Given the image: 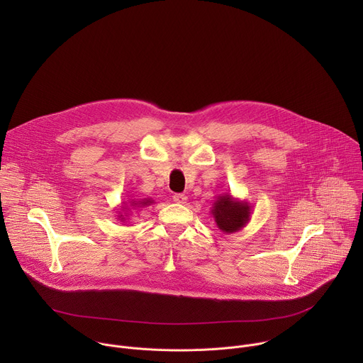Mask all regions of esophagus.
Listing matches in <instances>:
<instances>
[{
    "mask_svg": "<svg viewBox=\"0 0 363 363\" xmlns=\"http://www.w3.org/2000/svg\"><path fill=\"white\" fill-rule=\"evenodd\" d=\"M174 201H175L177 203H185L186 195H184V194H175V195H174Z\"/></svg>",
    "mask_w": 363,
    "mask_h": 363,
    "instance_id": "obj_1",
    "label": "esophagus"
}]
</instances>
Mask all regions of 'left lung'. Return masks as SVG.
Listing matches in <instances>:
<instances>
[{
  "instance_id": "8db88e82",
  "label": "left lung",
  "mask_w": 363,
  "mask_h": 363,
  "mask_svg": "<svg viewBox=\"0 0 363 363\" xmlns=\"http://www.w3.org/2000/svg\"><path fill=\"white\" fill-rule=\"evenodd\" d=\"M251 205L247 201L234 198L231 194H220L213 203L211 214L217 227L225 233L242 230L251 220Z\"/></svg>"
}]
</instances>
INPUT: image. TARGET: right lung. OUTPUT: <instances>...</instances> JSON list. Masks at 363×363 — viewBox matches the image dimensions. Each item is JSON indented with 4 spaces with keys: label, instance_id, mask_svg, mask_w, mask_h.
Returning a JSON list of instances; mask_svg holds the SVG:
<instances>
[{
    "label": "right lung",
    "instance_id": "right-lung-1",
    "mask_svg": "<svg viewBox=\"0 0 363 363\" xmlns=\"http://www.w3.org/2000/svg\"><path fill=\"white\" fill-rule=\"evenodd\" d=\"M155 201L152 198H130L129 201H125L121 206V211H118V220L121 223H125L129 220L130 214L139 208H143V206L152 205Z\"/></svg>",
    "mask_w": 363,
    "mask_h": 363
}]
</instances>
